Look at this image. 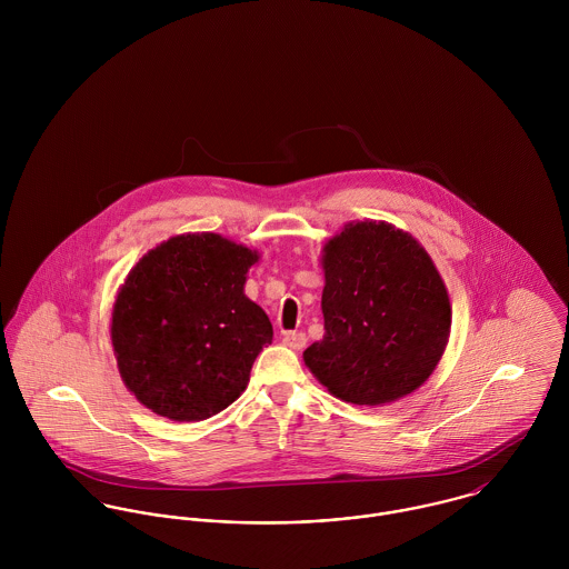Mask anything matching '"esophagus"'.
<instances>
[{
	"label": "esophagus",
	"instance_id": "34e87169",
	"mask_svg": "<svg viewBox=\"0 0 569 569\" xmlns=\"http://www.w3.org/2000/svg\"><path fill=\"white\" fill-rule=\"evenodd\" d=\"M282 341H284L289 348H293V350H302V348L307 346V332H296V330L284 332Z\"/></svg>",
	"mask_w": 569,
	"mask_h": 569
}]
</instances>
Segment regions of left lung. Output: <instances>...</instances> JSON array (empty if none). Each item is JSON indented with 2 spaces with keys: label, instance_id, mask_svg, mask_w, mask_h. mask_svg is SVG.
Returning <instances> with one entry per match:
<instances>
[{
  "label": "left lung",
  "instance_id": "obj_1",
  "mask_svg": "<svg viewBox=\"0 0 569 569\" xmlns=\"http://www.w3.org/2000/svg\"><path fill=\"white\" fill-rule=\"evenodd\" d=\"M325 337L305 361L337 399L392 403L438 366L451 328L449 296L427 251L377 221L350 223L325 247Z\"/></svg>",
  "mask_w": 569,
  "mask_h": 569
}]
</instances>
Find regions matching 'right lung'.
Instances as JSON below:
<instances>
[{
  "instance_id": "1",
  "label": "right lung",
  "mask_w": 569,
  "mask_h": 569,
  "mask_svg": "<svg viewBox=\"0 0 569 569\" xmlns=\"http://www.w3.org/2000/svg\"><path fill=\"white\" fill-rule=\"evenodd\" d=\"M256 251L219 234L151 249L122 284L111 341L127 388L172 420H203L234 403L271 343L267 313L243 293Z\"/></svg>"
}]
</instances>
